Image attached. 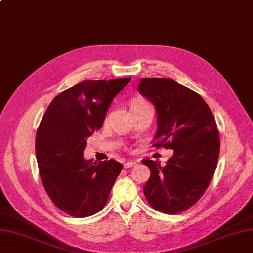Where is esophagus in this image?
Segmentation results:
<instances>
[{"label": "esophagus", "instance_id": "esophagus-1", "mask_svg": "<svg viewBox=\"0 0 253 253\" xmlns=\"http://www.w3.org/2000/svg\"><path fill=\"white\" fill-rule=\"evenodd\" d=\"M137 164V162L136 161H127V162H126L125 163V169H130V168H133V166H135Z\"/></svg>", "mask_w": 253, "mask_h": 253}]
</instances>
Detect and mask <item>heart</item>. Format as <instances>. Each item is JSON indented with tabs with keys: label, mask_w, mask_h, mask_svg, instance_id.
<instances>
[{
	"label": "heart",
	"mask_w": 253,
	"mask_h": 253,
	"mask_svg": "<svg viewBox=\"0 0 253 253\" xmlns=\"http://www.w3.org/2000/svg\"><path fill=\"white\" fill-rule=\"evenodd\" d=\"M139 103H144V102H143V101H136V102L133 103V105H135V104H139ZM133 105H132V106H133Z\"/></svg>",
	"instance_id": "obj_1"
}]
</instances>
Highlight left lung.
I'll return each mask as SVG.
<instances>
[{
	"instance_id": "left-lung-1",
	"label": "left lung",
	"mask_w": 253,
	"mask_h": 253,
	"mask_svg": "<svg viewBox=\"0 0 253 253\" xmlns=\"http://www.w3.org/2000/svg\"><path fill=\"white\" fill-rule=\"evenodd\" d=\"M138 91L156 107L158 131L152 147L173 149L165 166L149 159L144 187L156 211H187L204 194L217 169L220 139L211 108L200 94L170 78H141Z\"/></svg>"
}]
</instances>
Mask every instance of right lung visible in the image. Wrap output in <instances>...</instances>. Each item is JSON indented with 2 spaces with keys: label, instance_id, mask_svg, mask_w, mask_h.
Here are the masks:
<instances>
[{
  "label": "right lung",
  "instance_id": "1",
  "mask_svg": "<svg viewBox=\"0 0 253 253\" xmlns=\"http://www.w3.org/2000/svg\"><path fill=\"white\" fill-rule=\"evenodd\" d=\"M130 80H84L55 96L42 116L35 140L41 179L53 204L72 217L102 211L122 170L115 160H84V151Z\"/></svg>",
  "mask_w": 253,
  "mask_h": 253
}]
</instances>
